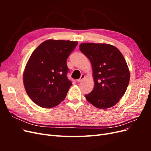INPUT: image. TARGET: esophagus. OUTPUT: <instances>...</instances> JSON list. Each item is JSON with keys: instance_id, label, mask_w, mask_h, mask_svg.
I'll use <instances>...</instances> for the list:
<instances>
[{"instance_id": "esophagus-1", "label": "esophagus", "mask_w": 151, "mask_h": 151, "mask_svg": "<svg viewBox=\"0 0 151 151\" xmlns=\"http://www.w3.org/2000/svg\"><path fill=\"white\" fill-rule=\"evenodd\" d=\"M85 77V76L84 75V74H82L81 76V77H80V78L77 80V82H78V83H80V82H81L82 81H83V79H84V78Z\"/></svg>"}]
</instances>
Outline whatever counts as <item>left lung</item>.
Masks as SVG:
<instances>
[{
	"mask_svg": "<svg viewBox=\"0 0 151 151\" xmlns=\"http://www.w3.org/2000/svg\"><path fill=\"white\" fill-rule=\"evenodd\" d=\"M81 52L88 57L93 71L94 87L86 99L99 109L115 105L125 93L130 72L120 50L109 44L84 43Z\"/></svg>",
	"mask_w": 151,
	"mask_h": 151,
	"instance_id": "8db88e82",
	"label": "left lung"
}]
</instances>
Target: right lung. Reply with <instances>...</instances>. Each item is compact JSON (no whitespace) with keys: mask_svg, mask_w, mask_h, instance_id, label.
<instances>
[{"mask_svg":"<svg viewBox=\"0 0 151 151\" xmlns=\"http://www.w3.org/2000/svg\"><path fill=\"white\" fill-rule=\"evenodd\" d=\"M77 42L48 40L36 48L23 74L29 97L42 108L57 106L66 97L72 82L67 78V59Z\"/></svg>","mask_w":151,"mask_h":151,"instance_id":"right-lung-1","label":"right lung"}]
</instances>
